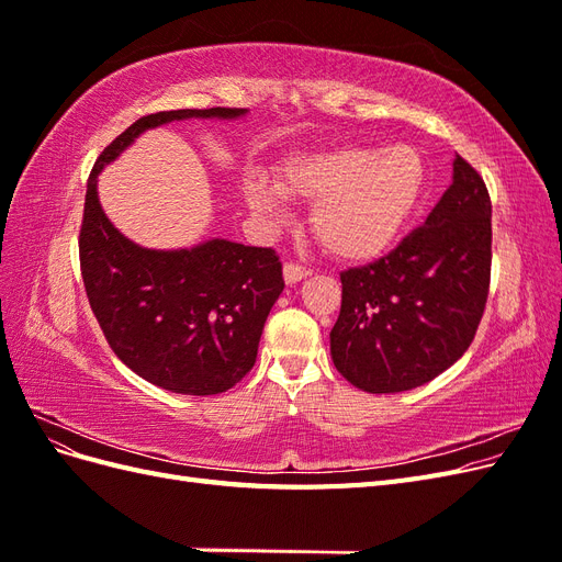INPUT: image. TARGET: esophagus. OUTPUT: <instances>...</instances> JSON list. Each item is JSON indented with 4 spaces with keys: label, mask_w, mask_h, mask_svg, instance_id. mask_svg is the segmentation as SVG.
Wrapping results in <instances>:
<instances>
[{
    "label": "esophagus",
    "mask_w": 562,
    "mask_h": 562,
    "mask_svg": "<svg viewBox=\"0 0 562 562\" xmlns=\"http://www.w3.org/2000/svg\"><path fill=\"white\" fill-rule=\"evenodd\" d=\"M310 274H312V271H310L307 267H300V265H295V262H288V265L283 267V279H285L288 285H293V283L302 281V279H307Z\"/></svg>",
    "instance_id": "1"
}]
</instances>
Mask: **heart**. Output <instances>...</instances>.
<instances>
[{
  "instance_id": "heart-1",
  "label": "heart",
  "mask_w": 562,
  "mask_h": 562,
  "mask_svg": "<svg viewBox=\"0 0 562 562\" xmlns=\"http://www.w3.org/2000/svg\"><path fill=\"white\" fill-rule=\"evenodd\" d=\"M427 161L415 145H347L283 166L279 187L246 182L248 209L267 225L285 220V196L310 201L312 232L339 260H372L394 244L427 192Z\"/></svg>"
}]
</instances>
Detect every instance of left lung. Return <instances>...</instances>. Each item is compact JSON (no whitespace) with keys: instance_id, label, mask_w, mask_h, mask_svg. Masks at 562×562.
<instances>
[{"instance_id":"1","label":"left lung","mask_w":562,"mask_h":562,"mask_svg":"<svg viewBox=\"0 0 562 562\" xmlns=\"http://www.w3.org/2000/svg\"><path fill=\"white\" fill-rule=\"evenodd\" d=\"M490 262L487 187L457 155L452 184L424 225L384 258L339 274L335 368L368 394H398L438 378L462 359L479 328Z\"/></svg>"}]
</instances>
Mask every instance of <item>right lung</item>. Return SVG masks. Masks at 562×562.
<instances>
[{
  "instance_id": "1",
  "label": "right lung",
  "mask_w": 562,
  "mask_h": 562,
  "mask_svg": "<svg viewBox=\"0 0 562 562\" xmlns=\"http://www.w3.org/2000/svg\"><path fill=\"white\" fill-rule=\"evenodd\" d=\"M246 112L147 114L103 149L89 176L79 234L89 304L119 359L173 394H223L252 368L265 321L283 293L279 255L227 239L178 250L143 248L110 223L98 199V176L149 128L182 119H241Z\"/></svg>"
}]
</instances>
